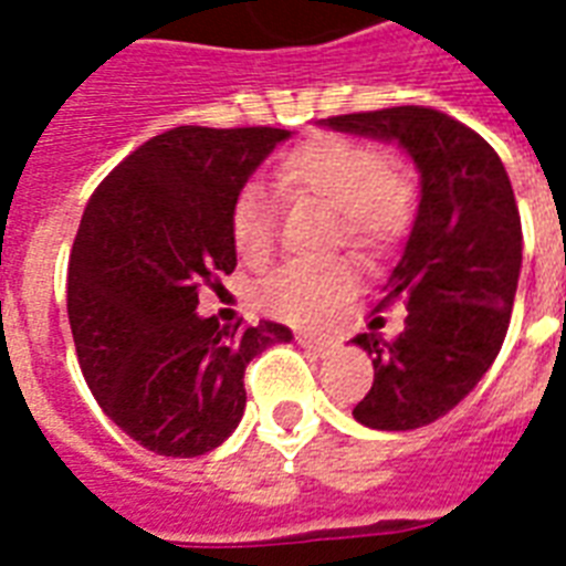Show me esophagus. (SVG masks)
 Instances as JSON below:
<instances>
[{
	"mask_svg": "<svg viewBox=\"0 0 566 566\" xmlns=\"http://www.w3.org/2000/svg\"><path fill=\"white\" fill-rule=\"evenodd\" d=\"M300 340L302 349H308L311 355H317V358H326L332 349H335V340H328V337H314V335H300L296 337Z\"/></svg>",
	"mask_w": 566,
	"mask_h": 566,
	"instance_id": "1",
	"label": "esophagus"
}]
</instances>
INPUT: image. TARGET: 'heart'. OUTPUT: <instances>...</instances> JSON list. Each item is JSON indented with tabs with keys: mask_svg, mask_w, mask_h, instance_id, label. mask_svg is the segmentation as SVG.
I'll return each mask as SVG.
<instances>
[{
	"mask_svg": "<svg viewBox=\"0 0 566 566\" xmlns=\"http://www.w3.org/2000/svg\"><path fill=\"white\" fill-rule=\"evenodd\" d=\"M284 199H308L337 213L340 234L361 252H381L411 222L413 181L405 167L376 146L353 137L323 135L293 146L273 172ZM231 243L247 264H264L273 252V208L264 190L243 188L229 213ZM355 287V273L340 261L291 264L264 284L266 314L291 326H323L337 302Z\"/></svg>",
	"mask_w": 566,
	"mask_h": 566,
	"instance_id": "1",
	"label": "heart"
}]
</instances>
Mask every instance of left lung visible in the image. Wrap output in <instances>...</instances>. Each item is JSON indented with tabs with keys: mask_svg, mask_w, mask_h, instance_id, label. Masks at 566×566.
<instances>
[{
	"mask_svg": "<svg viewBox=\"0 0 566 566\" xmlns=\"http://www.w3.org/2000/svg\"><path fill=\"white\" fill-rule=\"evenodd\" d=\"M319 126L396 144L420 172L417 220L378 302H402V335L390 344L353 337L373 358V387L355 405V420L378 431L420 429L482 381L509 332L523 264L511 179L484 137L422 105Z\"/></svg>",
	"mask_w": 566,
	"mask_h": 566,
	"instance_id": "left-lung-1",
	"label": "left lung"
}]
</instances>
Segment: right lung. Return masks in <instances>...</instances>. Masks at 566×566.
Returning <instances> with one entry per match:
<instances>
[{"instance_id": "1", "label": "right lung", "mask_w": 566, "mask_h": 566, "mask_svg": "<svg viewBox=\"0 0 566 566\" xmlns=\"http://www.w3.org/2000/svg\"><path fill=\"white\" fill-rule=\"evenodd\" d=\"M287 128L179 126L146 140L84 208L66 314L102 411L149 452L196 458L238 429L247 364L293 332L199 317V287L238 264L234 196Z\"/></svg>"}]
</instances>
